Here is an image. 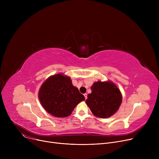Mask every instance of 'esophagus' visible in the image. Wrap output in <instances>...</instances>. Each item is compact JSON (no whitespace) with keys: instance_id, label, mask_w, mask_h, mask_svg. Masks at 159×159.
<instances>
[{"instance_id":"1","label":"esophagus","mask_w":159,"mask_h":159,"mask_svg":"<svg viewBox=\"0 0 159 159\" xmlns=\"http://www.w3.org/2000/svg\"><path fill=\"white\" fill-rule=\"evenodd\" d=\"M84 97H85V99H87L88 94H87V93H84Z\"/></svg>"}]
</instances>
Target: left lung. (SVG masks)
Segmentation results:
<instances>
[{
	"instance_id": "left-lung-1",
	"label": "left lung",
	"mask_w": 159,
	"mask_h": 159,
	"mask_svg": "<svg viewBox=\"0 0 159 159\" xmlns=\"http://www.w3.org/2000/svg\"><path fill=\"white\" fill-rule=\"evenodd\" d=\"M91 93L86 101L92 113L101 119L114 115L122 103V96L120 89L111 80H98L91 86Z\"/></svg>"
}]
</instances>
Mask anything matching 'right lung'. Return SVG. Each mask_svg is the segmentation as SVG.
Wrapping results in <instances>:
<instances>
[{
	"label": "right lung",
	"mask_w": 159,
	"mask_h": 159,
	"mask_svg": "<svg viewBox=\"0 0 159 159\" xmlns=\"http://www.w3.org/2000/svg\"><path fill=\"white\" fill-rule=\"evenodd\" d=\"M39 98L45 110L55 117H66L84 101V96L75 87L70 77L58 73L48 77L39 91Z\"/></svg>",
	"instance_id": "add662e5"
}]
</instances>
